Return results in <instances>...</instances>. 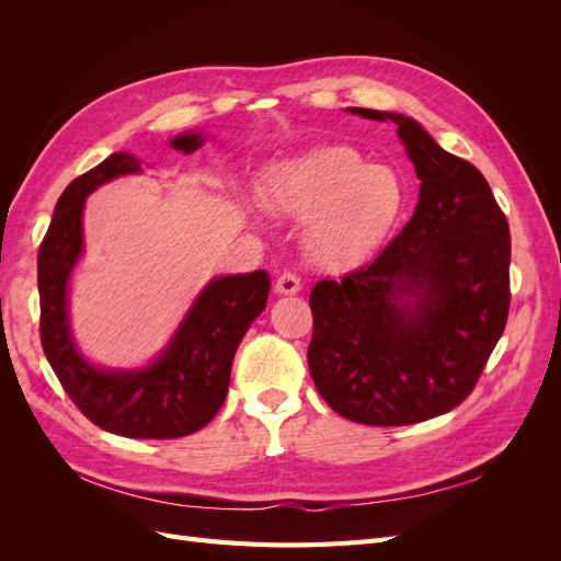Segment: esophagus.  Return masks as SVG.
I'll list each match as a JSON object with an SVG mask.
<instances>
[{"mask_svg":"<svg viewBox=\"0 0 561 561\" xmlns=\"http://www.w3.org/2000/svg\"><path fill=\"white\" fill-rule=\"evenodd\" d=\"M299 290H301V280H299V276L293 274V271H285V274L278 276V280H276L278 295H297Z\"/></svg>","mask_w":561,"mask_h":561,"instance_id":"34e87169","label":"esophagus"}]
</instances>
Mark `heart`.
Wrapping results in <instances>:
<instances>
[{
    "label": "heart",
    "mask_w": 561,
    "mask_h": 561,
    "mask_svg": "<svg viewBox=\"0 0 561 561\" xmlns=\"http://www.w3.org/2000/svg\"><path fill=\"white\" fill-rule=\"evenodd\" d=\"M268 196L285 213L307 219V250L325 268L358 264L398 225L407 186L393 165L365 163L358 149L320 145L280 163Z\"/></svg>",
    "instance_id": "b5f03b06"
}]
</instances>
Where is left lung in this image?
<instances>
[{
  "mask_svg": "<svg viewBox=\"0 0 561 561\" xmlns=\"http://www.w3.org/2000/svg\"><path fill=\"white\" fill-rule=\"evenodd\" d=\"M393 122L421 180L410 222L377 260L318 280L309 304V369L336 414L407 426L461 404L511 311V229L489 182L414 118Z\"/></svg>",
  "mask_w": 561,
  "mask_h": 561,
  "instance_id": "obj_1",
  "label": "left lung"
}]
</instances>
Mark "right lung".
<instances>
[{
  "label": "right lung",
  "mask_w": 561,
  "mask_h": 561,
  "mask_svg": "<svg viewBox=\"0 0 561 561\" xmlns=\"http://www.w3.org/2000/svg\"><path fill=\"white\" fill-rule=\"evenodd\" d=\"M198 133L173 138V147L192 154ZM130 154H112L67 184L39 245V334L46 360L65 393L98 428L138 439H173L201 431L222 407L236 348L268 297V274L215 278L198 295L171 344L154 365L135 371L98 369L81 358L67 320V280L83 250V201L118 175L140 173Z\"/></svg>",
  "instance_id": "obj_1"
}]
</instances>
